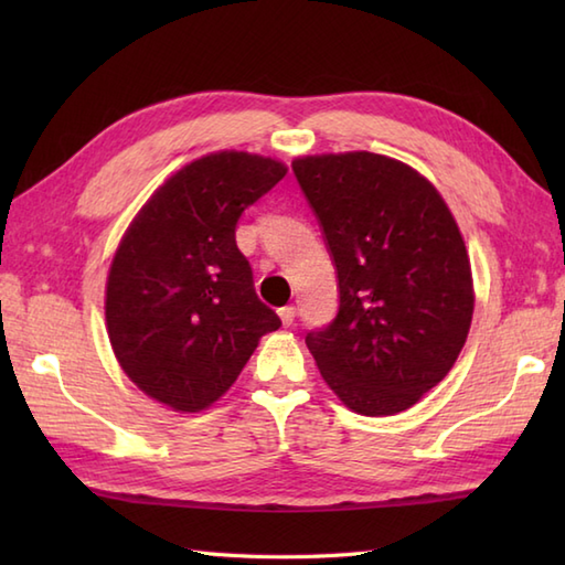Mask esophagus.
Wrapping results in <instances>:
<instances>
[{
	"instance_id": "34e87169",
	"label": "esophagus",
	"mask_w": 565,
	"mask_h": 565,
	"mask_svg": "<svg viewBox=\"0 0 565 565\" xmlns=\"http://www.w3.org/2000/svg\"><path fill=\"white\" fill-rule=\"evenodd\" d=\"M279 318H281V322L286 328H291L294 326V320H296V308L294 306H284V308H279Z\"/></svg>"
}]
</instances>
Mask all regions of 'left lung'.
<instances>
[{
  "instance_id": "8db88e82",
  "label": "left lung",
  "mask_w": 565,
  "mask_h": 565,
  "mask_svg": "<svg viewBox=\"0 0 565 565\" xmlns=\"http://www.w3.org/2000/svg\"><path fill=\"white\" fill-rule=\"evenodd\" d=\"M338 274L340 308L306 344L359 415L403 413L449 374L473 316L451 211L423 174L376 152L294 160Z\"/></svg>"
}]
</instances>
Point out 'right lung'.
Wrapping results in <instances>:
<instances>
[{
  "label": "right lung",
  "mask_w": 565,
  "mask_h": 565,
  "mask_svg": "<svg viewBox=\"0 0 565 565\" xmlns=\"http://www.w3.org/2000/svg\"><path fill=\"white\" fill-rule=\"evenodd\" d=\"M286 177L249 152L194 160L130 223L106 281V328L136 386L199 413L233 386L262 334L281 328L235 243L239 215Z\"/></svg>",
  "instance_id": "right-lung-1"
}]
</instances>
